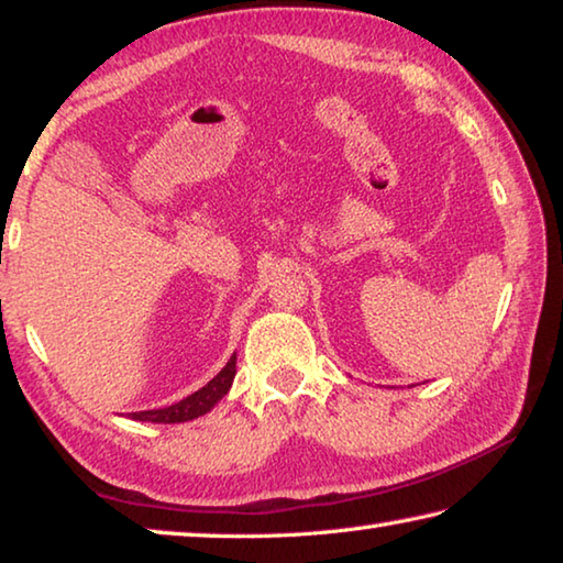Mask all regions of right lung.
<instances>
[{"instance_id": "obj_1", "label": "right lung", "mask_w": 563, "mask_h": 563, "mask_svg": "<svg viewBox=\"0 0 563 563\" xmlns=\"http://www.w3.org/2000/svg\"><path fill=\"white\" fill-rule=\"evenodd\" d=\"M235 377V352L231 360L225 362V367L218 373L211 383L198 389V393L188 395L176 405L161 407V409H146V412H131V419H139V422H156V424H176V422H188V419H196L221 402L228 395V389L233 385Z\"/></svg>"}]
</instances>
